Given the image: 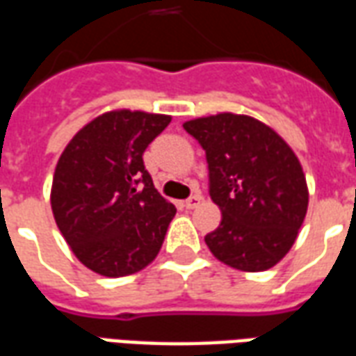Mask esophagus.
Instances as JSON below:
<instances>
[{
    "instance_id": "obj_1",
    "label": "esophagus",
    "mask_w": 356,
    "mask_h": 356,
    "mask_svg": "<svg viewBox=\"0 0 356 356\" xmlns=\"http://www.w3.org/2000/svg\"><path fill=\"white\" fill-rule=\"evenodd\" d=\"M202 202V196H198V194H194V196H191V198H186L185 200V208L186 209H194L200 206Z\"/></svg>"
}]
</instances>
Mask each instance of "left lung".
I'll return each mask as SVG.
<instances>
[{"label":"left lung","mask_w":356,"mask_h":356,"mask_svg":"<svg viewBox=\"0 0 356 356\" xmlns=\"http://www.w3.org/2000/svg\"><path fill=\"white\" fill-rule=\"evenodd\" d=\"M183 127L206 150L209 196L223 213L204 238L211 254L248 273L275 267L296 242L309 204L296 154L250 116L225 112Z\"/></svg>","instance_id":"8db88e82"}]
</instances>
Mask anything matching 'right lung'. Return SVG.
<instances>
[{
	"label": "right lung",
	"instance_id": "obj_1",
	"mask_svg": "<svg viewBox=\"0 0 356 356\" xmlns=\"http://www.w3.org/2000/svg\"><path fill=\"white\" fill-rule=\"evenodd\" d=\"M170 122L162 114L106 112L58 158L53 216L76 257L99 275H133L162 248L177 209L154 188L143 154Z\"/></svg>",
	"mask_w": 356,
	"mask_h": 356
}]
</instances>
